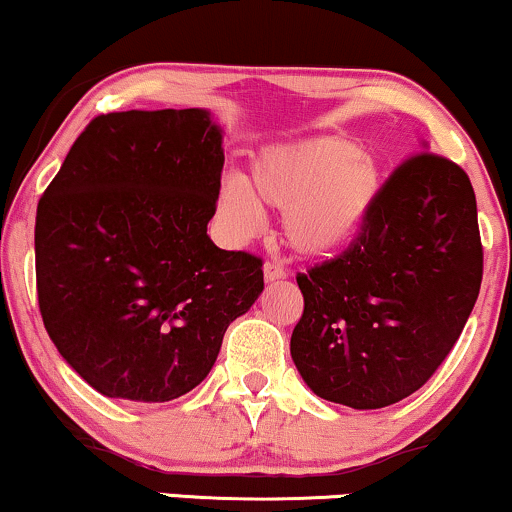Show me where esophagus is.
<instances>
[{"mask_svg":"<svg viewBox=\"0 0 512 512\" xmlns=\"http://www.w3.org/2000/svg\"><path fill=\"white\" fill-rule=\"evenodd\" d=\"M264 278L267 281H281V278H286V269L281 267L278 262H264Z\"/></svg>","mask_w":512,"mask_h":512,"instance_id":"34e87169","label":"esophagus"}]
</instances>
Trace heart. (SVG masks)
<instances>
[{"label": "heart", "mask_w": 512, "mask_h": 512, "mask_svg": "<svg viewBox=\"0 0 512 512\" xmlns=\"http://www.w3.org/2000/svg\"><path fill=\"white\" fill-rule=\"evenodd\" d=\"M378 160L340 137H309L262 148L252 179H222L217 212L234 238L262 229L267 212L283 210V236L295 252L323 257L352 241L380 196Z\"/></svg>", "instance_id": "b5f03b06"}]
</instances>
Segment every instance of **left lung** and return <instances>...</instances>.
I'll return each mask as SVG.
<instances>
[{
	"mask_svg": "<svg viewBox=\"0 0 512 512\" xmlns=\"http://www.w3.org/2000/svg\"><path fill=\"white\" fill-rule=\"evenodd\" d=\"M380 186L349 248L297 274L290 354L316 397L383 409L420 390L461 338L482 283L472 184L420 146Z\"/></svg>",
	"mask_w": 512,
	"mask_h": 512,
	"instance_id": "left-lung-1",
	"label": "left lung"
}]
</instances>
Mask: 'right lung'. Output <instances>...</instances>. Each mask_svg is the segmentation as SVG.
Wrapping results in <instances>:
<instances>
[{"instance_id": "right-lung-1", "label": "right lung", "mask_w": 512, "mask_h": 512, "mask_svg": "<svg viewBox=\"0 0 512 512\" xmlns=\"http://www.w3.org/2000/svg\"><path fill=\"white\" fill-rule=\"evenodd\" d=\"M222 129L203 108L99 115L35 219L37 300L61 357L96 392L170 401L205 380L262 260L210 241Z\"/></svg>"}]
</instances>
